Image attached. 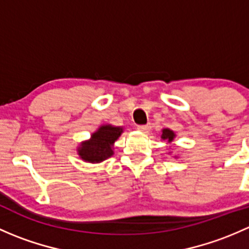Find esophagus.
Wrapping results in <instances>:
<instances>
[{"instance_id":"34e87169","label":"esophagus","mask_w":249,"mask_h":249,"mask_svg":"<svg viewBox=\"0 0 249 249\" xmlns=\"http://www.w3.org/2000/svg\"><path fill=\"white\" fill-rule=\"evenodd\" d=\"M149 125H137V130L141 132H148V130H149Z\"/></svg>"}]
</instances>
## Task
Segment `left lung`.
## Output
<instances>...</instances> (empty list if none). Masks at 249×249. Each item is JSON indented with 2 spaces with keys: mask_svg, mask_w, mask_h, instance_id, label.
Masks as SVG:
<instances>
[{
  "mask_svg": "<svg viewBox=\"0 0 249 249\" xmlns=\"http://www.w3.org/2000/svg\"><path fill=\"white\" fill-rule=\"evenodd\" d=\"M173 137H175V134H173V131H171V130H169V129L162 130V135H161L162 140H166V141H169V142H172Z\"/></svg>",
  "mask_w": 249,
  "mask_h": 249,
  "instance_id": "obj_1",
  "label": "left lung"
}]
</instances>
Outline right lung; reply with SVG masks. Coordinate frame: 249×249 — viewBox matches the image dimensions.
<instances>
[{
  "mask_svg": "<svg viewBox=\"0 0 249 249\" xmlns=\"http://www.w3.org/2000/svg\"><path fill=\"white\" fill-rule=\"evenodd\" d=\"M123 132L122 127L105 125L92 134L91 140L83 142L79 148V155L89 162H101L113 154L112 145Z\"/></svg>",
  "mask_w": 249,
  "mask_h": 249,
  "instance_id": "add662e5",
  "label": "right lung"
}]
</instances>
